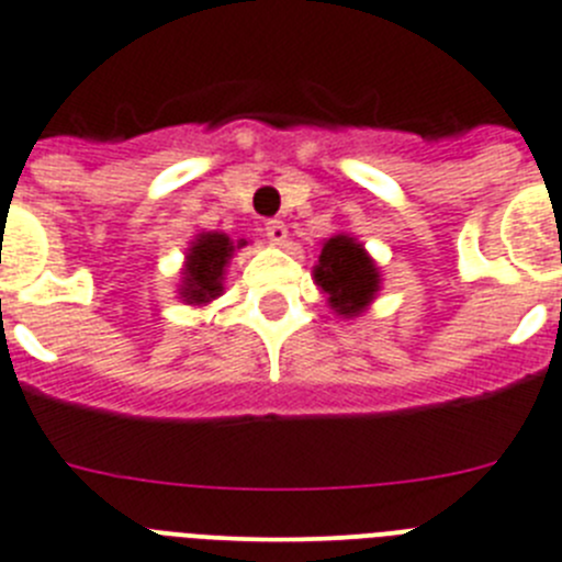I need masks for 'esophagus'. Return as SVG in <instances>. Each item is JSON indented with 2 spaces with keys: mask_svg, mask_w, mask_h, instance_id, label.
I'll list each match as a JSON object with an SVG mask.
<instances>
[{
  "mask_svg": "<svg viewBox=\"0 0 562 562\" xmlns=\"http://www.w3.org/2000/svg\"><path fill=\"white\" fill-rule=\"evenodd\" d=\"M262 235L269 240L271 246H285L288 240V226L282 221H269V224L262 226Z\"/></svg>",
  "mask_w": 562,
  "mask_h": 562,
  "instance_id": "1",
  "label": "esophagus"
}]
</instances>
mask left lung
<instances>
[{
	"label": "left lung",
	"instance_id": "obj_1",
	"mask_svg": "<svg viewBox=\"0 0 562 562\" xmlns=\"http://www.w3.org/2000/svg\"><path fill=\"white\" fill-rule=\"evenodd\" d=\"M313 280L327 296L336 316L356 318L369 311L381 291V271L358 237L338 232L322 244V255L313 266Z\"/></svg>",
	"mask_w": 562,
	"mask_h": 562
}]
</instances>
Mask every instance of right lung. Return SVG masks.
<instances>
[{
  "label": "right lung",
  "instance_id": "add662e5",
  "mask_svg": "<svg viewBox=\"0 0 562 562\" xmlns=\"http://www.w3.org/2000/svg\"><path fill=\"white\" fill-rule=\"evenodd\" d=\"M246 240H232L224 232H199L190 240L181 266L179 300L184 305H210L224 293L226 266L237 249H244Z\"/></svg>",
  "mask_w": 562,
  "mask_h": 562
}]
</instances>
